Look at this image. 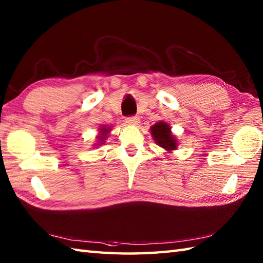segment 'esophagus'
I'll return each mask as SVG.
<instances>
[{"mask_svg":"<svg viewBox=\"0 0 263 263\" xmlns=\"http://www.w3.org/2000/svg\"><path fill=\"white\" fill-rule=\"evenodd\" d=\"M125 122L130 125H137L140 123V119H139L138 116H128L125 119Z\"/></svg>","mask_w":263,"mask_h":263,"instance_id":"esophagus-1","label":"esophagus"}]
</instances>
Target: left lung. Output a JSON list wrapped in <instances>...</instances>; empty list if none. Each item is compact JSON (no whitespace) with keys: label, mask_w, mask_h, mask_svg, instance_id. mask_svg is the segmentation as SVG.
<instances>
[{"label":"left lung","mask_w":263,"mask_h":263,"mask_svg":"<svg viewBox=\"0 0 263 263\" xmlns=\"http://www.w3.org/2000/svg\"><path fill=\"white\" fill-rule=\"evenodd\" d=\"M152 135L156 143L166 150H174L177 146L175 138L171 133V126L165 122H158L152 126Z\"/></svg>","instance_id":"1"}]
</instances>
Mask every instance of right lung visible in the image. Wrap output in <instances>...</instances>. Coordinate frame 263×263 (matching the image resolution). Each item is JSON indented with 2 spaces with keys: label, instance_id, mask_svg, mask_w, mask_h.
<instances>
[{
  "label": "right lung",
  "instance_id": "obj_1",
  "mask_svg": "<svg viewBox=\"0 0 263 263\" xmlns=\"http://www.w3.org/2000/svg\"><path fill=\"white\" fill-rule=\"evenodd\" d=\"M109 130H110L109 127H108V128H106L105 126H103L102 128H100V133H102V136H99V137H98V138H99V140H100V142L104 141V139H105V137H106V133H107Z\"/></svg>",
  "mask_w": 263,
  "mask_h": 263
}]
</instances>
